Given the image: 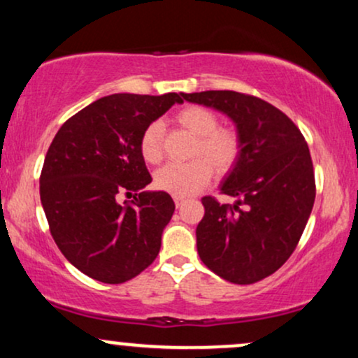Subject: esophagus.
Segmentation results:
<instances>
[{"mask_svg": "<svg viewBox=\"0 0 358 358\" xmlns=\"http://www.w3.org/2000/svg\"><path fill=\"white\" fill-rule=\"evenodd\" d=\"M185 196H175V203H176V207H180V205H183V202H185Z\"/></svg>", "mask_w": 358, "mask_h": 358, "instance_id": "34e87169", "label": "esophagus"}]
</instances>
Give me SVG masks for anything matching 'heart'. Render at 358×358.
<instances>
[{
    "mask_svg": "<svg viewBox=\"0 0 358 358\" xmlns=\"http://www.w3.org/2000/svg\"><path fill=\"white\" fill-rule=\"evenodd\" d=\"M180 126L195 134L192 156L200 158L188 163H168L158 170L155 183L159 190L175 196H190L210 182L212 168L217 175L234 170L242 153L239 133L232 127L219 126V117L202 106H187L175 114ZM163 124L153 121L143 131L139 151L148 163H159L163 158Z\"/></svg>",
    "mask_w": 358,
    "mask_h": 358,
    "instance_id": "b5f03b06",
    "label": "heart"
}]
</instances>
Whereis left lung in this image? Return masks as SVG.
I'll return each instance as SVG.
<instances>
[{
	"label": "left lung",
	"mask_w": 358,
	"mask_h": 358,
	"mask_svg": "<svg viewBox=\"0 0 358 358\" xmlns=\"http://www.w3.org/2000/svg\"><path fill=\"white\" fill-rule=\"evenodd\" d=\"M180 96L227 114L237 126L242 153L220 188L237 202L203 196L196 249L217 276L252 285L276 273L301 239L316 195L310 148L282 110L259 97L234 90Z\"/></svg>",
	"instance_id": "obj_1"
}]
</instances>
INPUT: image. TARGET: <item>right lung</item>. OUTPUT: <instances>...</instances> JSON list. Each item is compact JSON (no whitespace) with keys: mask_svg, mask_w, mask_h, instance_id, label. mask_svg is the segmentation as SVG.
Listing matches in <instances>:
<instances>
[{"mask_svg":"<svg viewBox=\"0 0 358 358\" xmlns=\"http://www.w3.org/2000/svg\"><path fill=\"white\" fill-rule=\"evenodd\" d=\"M180 94H113L62 124L45 156L40 200L65 259L96 281L121 285L158 256L163 229L175 212L166 192L151 183L139 139ZM121 206V194H132Z\"/></svg>","mask_w":358,"mask_h":358,"instance_id":"add662e5","label":"right lung"}]
</instances>
